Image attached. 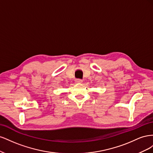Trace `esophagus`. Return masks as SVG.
Instances as JSON below:
<instances>
[{"instance_id": "esophagus-1", "label": "esophagus", "mask_w": 153, "mask_h": 153, "mask_svg": "<svg viewBox=\"0 0 153 153\" xmlns=\"http://www.w3.org/2000/svg\"><path fill=\"white\" fill-rule=\"evenodd\" d=\"M75 83H76V84H81V83H82V80L80 79H76L75 80Z\"/></svg>"}]
</instances>
